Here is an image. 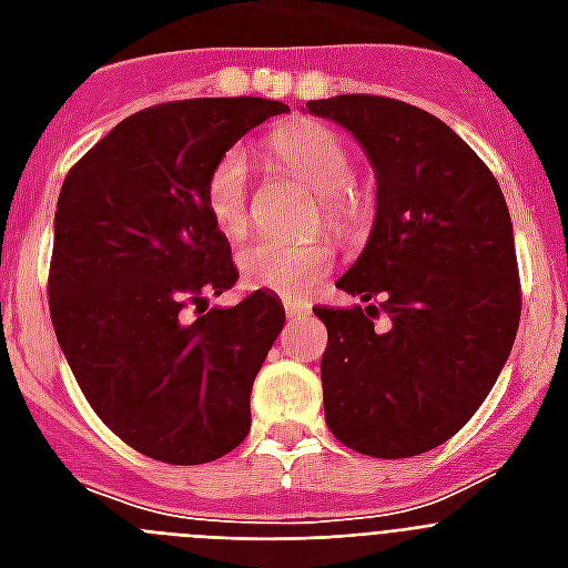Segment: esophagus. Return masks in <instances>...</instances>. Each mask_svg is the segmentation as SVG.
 <instances>
[{
	"instance_id": "34e87169",
	"label": "esophagus",
	"mask_w": 568,
	"mask_h": 568,
	"mask_svg": "<svg viewBox=\"0 0 568 568\" xmlns=\"http://www.w3.org/2000/svg\"><path fill=\"white\" fill-rule=\"evenodd\" d=\"M306 312H310V306H306V303L285 301V315H288V318H294V315H306Z\"/></svg>"
}]
</instances>
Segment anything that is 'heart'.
<instances>
[{
  "instance_id": "1",
  "label": "heart",
  "mask_w": 568,
  "mask_h": 568,
  "mask_svg": "<svg viewBox=\"0 0 568 568\" xmlns=\"http://www.w3.org/2000/svg\"><path fill=\"white\" fill-rule=\"evenodd\" d=\"M276 168L292 173L318 194L315 223L354 232L372 214V189L354 176L351 150L333 129L297 120L274 129L265 141ZM203 205L214 230L241 239L250 226V164L241 146H230L214 159L203 182ZM333 241L315 235L306 241L256 239L235 256L241 283L280 297H301L333 267Z\"/></svg>"
}]
</instances>
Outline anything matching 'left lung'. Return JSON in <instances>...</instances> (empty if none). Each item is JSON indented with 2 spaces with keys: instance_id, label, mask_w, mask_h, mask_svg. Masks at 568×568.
Segmentation results:
<instances>
[{
  "instance_id": "obj_1",
  "label": "left lung",
  "mask_w": 568,
  "mask_h": 568,
  "mask_svg": "<svg viewBox=\"0 0 568 568\" xmlns=\"http://www.w3.org/2000/svg\"><path fill=\"white\" fill-rule=\"evenodd\" d=\"M306 109L345 126L377 173L372 239L336 283L365 306L315 310L327 427L368 457H415L466 427L510 356L521 315L510 212L493 171L430 111L372 93Z\"/></svg>"
}]
</instances>
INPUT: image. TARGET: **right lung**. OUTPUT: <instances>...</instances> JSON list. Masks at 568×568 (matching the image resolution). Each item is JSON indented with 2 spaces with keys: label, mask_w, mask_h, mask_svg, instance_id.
<instances>
[{
  "label": "right lung",
  "mask_w": 568,
  "mask_h": 568,
  "mask_svg": "<svg viewBox=\"0 0 568 568\" xmlns=\"http://www.w3.org/2000/svg\"><path fill=\"white\" fill-rule=\"evenodd\" d=\"M285 111L262 97L162 102L118 123L61 185L47 285L58 345L93 413L146 457L200 466L250 433V388L285 310L271 292L205 310L239 271L203 182Z\"/></svg>",
  "instance_id": "1"
}]
</instances>
